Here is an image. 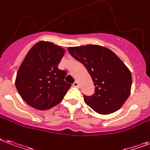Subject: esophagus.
I'll list each match as a JSON object with an SVG mask.
<instances>
[{"label": "esophagus", "mask_w": 150, "mask_h": 150, "mask_svg": "<svg viewBox=\"0 0 150 150\" xmlns=\"http://www.w3.org/2000/svg\"><path fill=\"white\" fill-rule=\"evenodd\" d=\"M73 86H74V87H79V82H78V81H75V82L73 83Z\"/></svg>", "instance_id": "esophagus-1"}]
</instances>
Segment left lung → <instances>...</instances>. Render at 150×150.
<instances>
[{
  "mask_svg": "<svg viewBox=\"0 0 150 150\" xmlns=\"http://www.w3.org/2000/svg\"><path fill=\"white\" fill-rule=\"evenodd\" d=\"M68 51L85 65L96 86L92 96H83L85 103L102 115L120 109L129 96L132 86V75L126 64L114 52L103 46L70 47Z\"/></svg>",
  "mask_w": 150,
  "mask_h": 150,
  "instance_id": "obj_1",
  "label": "left lung"
}]
</instances>
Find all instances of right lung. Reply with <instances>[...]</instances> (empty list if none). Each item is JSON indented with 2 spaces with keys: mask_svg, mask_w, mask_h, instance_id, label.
Here are the masks:
<instances>
[{
  "mask_svg": "<svg viewBox=\"0 0 150 150\" xmlns=\"http://www.w3.org/2000/svg\"><path fill=\"white\" fill-rule=\"evenodd\" d=\"M64 49L48 41H39L29 50L18 69L15 86L30 106L47 110L62 101L71 87L66 71L58 69Z\"/></svg>",
  "mask_w": 150,
  "mask_h": 150,
  "instance_id": "obj_1",
  "label": "right lung"
}]
</instances>
